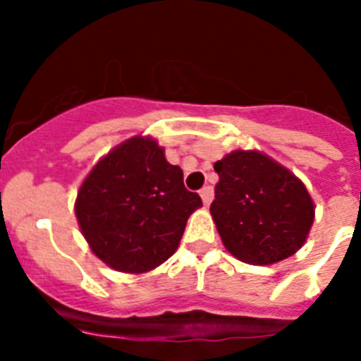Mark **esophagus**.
<instances>
[{"label":"esophagus","mask_w":361,"mask_h":361,"mask_svg":"<svg viewBox=\"0 0 361 361\" xmlns=\"http://www.w3.org/2000/svg\"><path fill=\"white\" fill-rule=\"evenodd\" d=\"M200 196H202V202H204L205 207H209V205H211V202H213V187L211 185L204 187V189L200 190Z\"/></svg>","instance_id":"esophagus-1"}]
</instances>
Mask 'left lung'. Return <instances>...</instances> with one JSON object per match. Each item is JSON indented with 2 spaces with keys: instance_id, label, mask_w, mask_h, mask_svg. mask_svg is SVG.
<instances>
[{
  "instance_id": "8db88e82",
  "label": "left lung",
  "mask_w": 361,
  "mask_h": 361,
  "mask_svg": "<svg viewBox=\"0 0 361 361\" xmlns=\"http://www.w3.org/2000/svg\"><path fill=\"white\" fill-rule=\"evenodd\" d=\"M214 171L211 216L233 257L268 266L301 250L316 205L298 176L260 150L242 148L214 163Z\"/></svg>"
}]
</instances>
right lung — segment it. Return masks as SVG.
Here are the masks:
<instances>
[{"mask_svg": "<svg viewBox=\"0 0 361 361\" xmlns=\"http://www.w3.org/2000/svg\"><path fill=\"white\" fill-rule=\"evenodd\" d=\"M202 200L183 185L150 135L126 139L95 163L80 183L75 216L97 259L123 274H147L180 246Z\"/></svg>", "mask_w": 361, "mask_h": 361, "instance_id": "1", "label": "right lung"}]
</instances>
